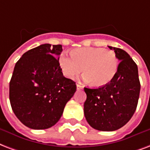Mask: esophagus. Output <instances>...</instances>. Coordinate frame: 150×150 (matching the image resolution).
<instances>
[{
	"label": "esophagus",
	"mask_w": 150,
	"mask_h": 150,
	"mask_svg": "<svg viewBox=\"0 0 150 150\" xmlns=\"http://www.w3.org/2000/svg\"><path fill=\"white\" fill-rule=\"evenodd\" d=\"M76 86H77V90H82V89H83V86H81L80 84H77L76 85Z\"/></svg>",
	"instance_id": "34e87169"
}]
</instances>
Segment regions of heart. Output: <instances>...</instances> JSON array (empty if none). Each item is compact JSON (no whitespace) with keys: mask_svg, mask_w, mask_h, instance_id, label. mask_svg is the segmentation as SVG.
Listing matches in <instances>:
<instances>
[{"mask_svg":"<svg viewBox=\"0 0 150 150\" xmlns=\"http://www.w3.org/2000/svg\"><path fill=\"white\" fill-rule=\"evenodd\" d=\"M60 65L64 75L73 79L83 71V79L92 86L107 85L118 70V60L115 52L102 48L85 47L73 50L71 57L62 54Z\"/></svg>","mask_w":150,"mask_h":150,"instance_id":"1","label":"heart"}]
</instances>
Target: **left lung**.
Masks as SVG:
<instances>
[{
  "instance_id": "left-lung-1",
  "label": "left lung",
  "mask_w": 150,
  "mask_h": 150,
  "mask_svg": "<svg viewBox=\"0 0 150 150\" xmlns=\"http://www.w3.org/2000/svg\"><path fill=\"white\" fill-rule=\"evenodd\" d=\"M108 47L120 61L115 77L100 87L84 88L86 121L93 128L102 131L118 130L131 120L138 105L141 88L138 66L132 58L124 50Z\"/></svg>"
}]
</instances>
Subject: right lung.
<instances>
[{"label":"right lung","instance_id":"add662e5","mask_svg":"<svg viewBox=\"0 0 150 150\" xmlns=\"http://www.w3.org/2000/svg\"><path fill=\"white\" fill-rule=\"evenodd\" d=\"M62 50L61 45H41L25 52L15 65L9 99L15 115L29 128L55 125L76 91L75 82L65 78L60 68Z\"/></svg>","mask_w":150,"mask_h":150}]
</instances>
